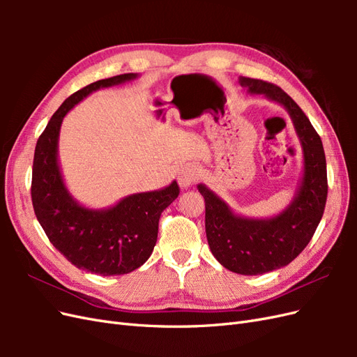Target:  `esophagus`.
Masks as SVG:
<instances>
[{"label": "esophagus", "instance_id": "obj_1", "mask_svg": "<svg viewBox=\"0 0 357 357\" xmlns=\"http://www.w3.org/2000/svg\"><path fill=\"white\" fill-rule=\"evenodd\" d=\"M199 176V168L195 164H185L180 171H178V176H177V181H178V186L181 189H188L190 188L195 180Z\"/></svg>", "mask_w": 357, "mask_h": 357}]
</instances>
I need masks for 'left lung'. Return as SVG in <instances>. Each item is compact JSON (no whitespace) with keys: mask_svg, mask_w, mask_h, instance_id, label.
<instances>
[{"mask_svg":"<svg viewBox=\"0 0 357 357\" xmlns=\"http://www.w3.org/2000/svg\"><path fill=\"white\" fill-rule=\"evenodd\" d=\"M248 93L283 105L294 122L304 156V171L287 207L274 218L250 219L235 214L228 204L199 183L205 201V234L220 265L241 275H259L289 265L314 235L328 197L326 158L321 139L305 113L278 86L241 77Z\"/></svg>","mask_w":357,"mask_h":357,"instance_id":"1","label":"left lung"}]
</instances>
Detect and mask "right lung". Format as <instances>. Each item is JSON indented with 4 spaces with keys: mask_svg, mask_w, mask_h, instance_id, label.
Instances as JSON below:
<instances>
[{
    "mask_svg": "<svg viewBox=\"0 0 357 357\" xmlns=\"http://www.w3.org/2000/svg\"><path fill=\"white\" fill-rule=\"evenodd\" d=\"M137 73L98 80L62 102L40 135L32 164L31 198L49 241L74 266L98 275H122L142 266L158 240L160 213L174 201L178 185L132 193L109 208H88L68 192L58 159L63 117L92 92L131 82Z\"/></svg>",
    "mask_w": 357,
    "mask_h": 357,
    "instance_id": "obj_1",
    "label": "right lung"
}]
</instances>
